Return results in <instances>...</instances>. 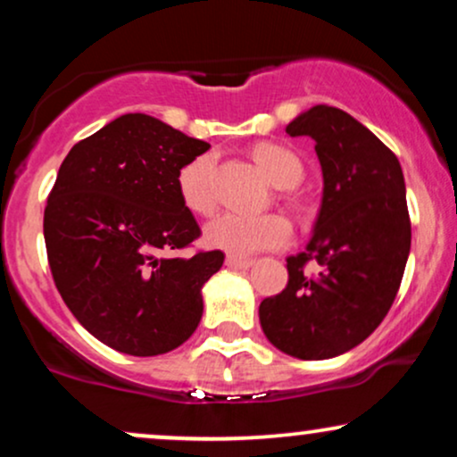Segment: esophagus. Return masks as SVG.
<instances>
[{
	"label": "esophagus",
	"mask_w": 457,
	"mask_h": 457,
	"mask_svg": "<svg viewBox=\"0 0 457 457\" xmlns=\"http://www.w3.org/2000/svg\"><path fill=\"white\" fill-rule=\"evenodd\" d=\"M225 266L232 268V270H249V268L253 266V260H243V257L228 255L225 257Z\"/></svg>",
	"instance_id": "esophagus-1"
}]
</instances>
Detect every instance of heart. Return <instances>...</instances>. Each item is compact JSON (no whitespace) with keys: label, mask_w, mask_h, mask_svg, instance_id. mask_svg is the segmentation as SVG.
Wrapping results in <instances>:
<instances>
[{"label":"heart","mask_w":457,"mask_h":457,"mask_svg":"<svg viewBox=\"0 0 457 457\" xmlns=\"http://www.w3.org/2000/svg\"><path fill=\"white\" fill-rule=\"evenodd\" d=\"M257 166L277 187H294L302 179L300 157L278 145H260L253 151ZM214 155L204 153L185 163L179 172V195L195 214H211L214 208ZM291 225L278 214L249 217L240 212H223L204 228V240L211 249L234 257H249L260 251L281 249L289 243Z\"/></svg>","instance_id":"heart-1"}]
</instances>
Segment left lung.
Here are the masks:
<instances>
[{"mask_svg": "<svg viewBox=\"0 0 457 457\" xmlns=\"http://www.w3.org/2000/svg\"><path fill=\"white\" fill-rule=\"evenodd\" d=\"M309 136L323 195L306 249L287 257L289 281L260 304L263 334L298 360H329L370 337L398 294L411 251L398 157L345 110L319 104L285 128ZM306 261L318 274L303 272Z\"/></svg>", "mask_w": 457, "mask_h": 457, "instance_id": "8db88e82", "label": "left lung"}]
</instances>
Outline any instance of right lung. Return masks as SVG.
I'll return each mask as SVG.
<instances>
[{"mask_svg":"<svg viewBox=\"0 0 457 457\" xmlns=\"http://www.w3.org/2000/svg\"><path fill=\"white\" fill-rule=\"evenodd\" d=\"M211 145L142 112L120 114L71 146L44 211L59 294L104 345L162 355L195 332L202 287L221 251L166 257L200 236L179 195V172Z\"/></svg>","mask_w":457,"mask_h":457,"instance_id":"right-lung-1","label":"right lung"}]
</instances>
